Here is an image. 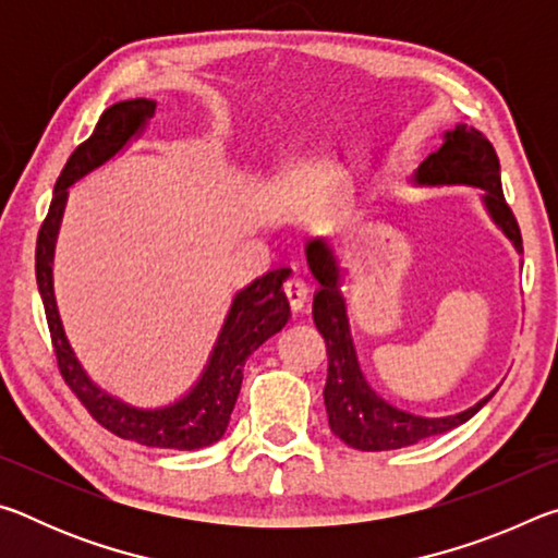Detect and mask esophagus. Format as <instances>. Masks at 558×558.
I'll use <instances>...</instances> for the list:
<instances>
[{"label":"esophagus","mask_w":558,"mask_h":558,"mask_svg":"<svg viewBox=\"0 0 558 558\" xmlns=\"http://www.w3.org/2000/svg\"><path fill=\"white\" fill-rule=\"evenodd\" d=\"M282 290H286V298L290 302L292 313H300V310L305 307L307 298H310L307 282L302 280V278H290V280H286V286H282Z\"/></svg>","instance_id":"esophagus-1"}]
</instances>
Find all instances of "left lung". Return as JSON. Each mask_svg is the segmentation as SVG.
Listing matches in <instances>:
<instances>
[{"label": "left lung", "instance_id": "1", "mask_svg": "<svg viewBox=\"0 0 558 558\" xmlns=\"http://www.w3.org/2000/svg\"><path fill=\"white\" fill-rule=\"evenodd\" d=\"M411 184L423 189H483L480 199L487 216L512 241L514 251L522 253V233L502 194L499 159L483 132L462 122L442 132V145L423 159L411 174ZM305 258L310 272L319 282L313 300V317L327 344V384L323 396L329 428L349 448L374 452L413 446V442L462 426L493 399L497 389L470 409L450 415H418L381 399L359 366L352 329H349L347 300L342 295V268H339L335 248L325 235H315L305 243Z\"/></svg>", "mask_w": 558, "mask_h": 558}]
</instances>
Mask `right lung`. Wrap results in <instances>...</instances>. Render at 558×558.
<instances>
[{
  "mask_svg": "<svg viewBox=\"0 0 558 558\" xmlns=\"http://www.w3.org/2000/svg\"><path fill=\"white\" fill-rule=\"evenodd\" d=\"M155 110L157 102L149 98L120 100L102 112L86 143L75 147L53 186L49 216L36 241V282L49 319L59 369L93 418L116 436L140 446L199 450L221 440L229 428L231 411L241 391L245 359L288 325L290 302L282 282L290 276V268H272L235 292L199 379L177 401L157 409L132 405L90 379L63 332L53 295V253L69 189L143 137Z\"/></svg>",
  "mask_w": 558,
  "mask_h": 558,
  "instance_id": "add662e5",
  "label": "right lung"
}]
</instances>
